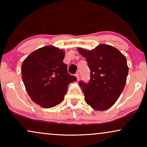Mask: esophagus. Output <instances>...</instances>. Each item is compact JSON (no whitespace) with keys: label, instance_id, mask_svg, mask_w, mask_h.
Segmentation results:
<instances>
[{"label":"esophagus","instance_id":"esophagus-1","mask_svg":"<svg viewBox=\"0 0 147 147\" xmlns=\"http://www.w3.org/2000/svg\"><path fill=\"white\" fill-rule=\"evenodd\" d=\"M75 76H76V78H77V80H80V78H79V74H75Z\"/></svg>","mask_w":147,"mask_h":147}]
</instances>
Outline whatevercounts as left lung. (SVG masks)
<instances>
[{"instance_id":"8db88e82","label":"left lung","mask_w":147,"mask_h":147,"mask_svg":"<svg viewBox=\"0 0 147 147\" xmlns=\"http://www.w3.org/2000/svg\"><path fill=\"white\" fill-rule=\"evenodd\" d=\"M78 51L86 58L90 69L89 83H79L86 102L98 111L108 109L117 101L125 86L128 73L125 56L106 44H100L92 50L78 47Z\"/></svg>"}]
</instances>
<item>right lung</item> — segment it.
I'll list each match as a JSON object with an SVG mask.
<instances>
[{
	"label": "right lung",
	"mask_w": 147,
	"mask_h": 147,
	"mask_svg": "<svg viewBox=\"0 0 147 147\" xmlns=\"http://www.w3.org/2000/svg\"><path fill=\"white\" fill-rule=\"evenodd\" d=\"M65 51L52 45L39 48L27 56L21 66L22 80L31 99L42 108L63 102L69 84L77 78L63 62Z\"/></svg>",
	"instance_id": "add662e5"
}]
</instances>
